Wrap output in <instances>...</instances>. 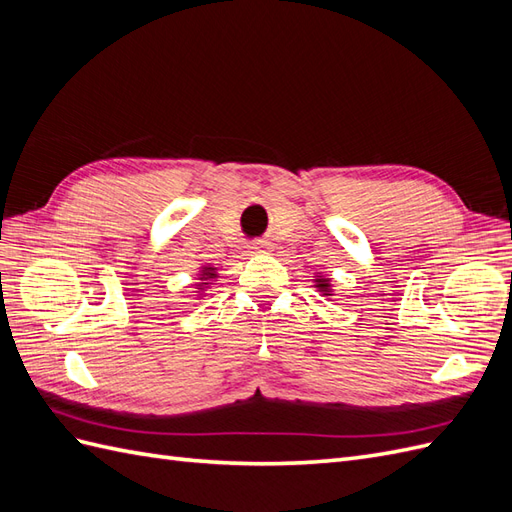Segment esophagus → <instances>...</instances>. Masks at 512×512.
Returning <instances> with one entry per match:
<instances>
[{
    "label": "esophagus",
    "mask_w": 512,
    "mask_h": 512,
    "mask_svg": "<svg viewBox=\"0 0 512 512\" xmlns=\"http://www.w3.org/2000/svg\"><path fill=\"white\" fill-rule=\"evenodd\" d=\"M250 252L252 254H269V243L267 241H254L250 245Z\"/></svg>",
    "instance_id": "34e87169"
}]
</instances>
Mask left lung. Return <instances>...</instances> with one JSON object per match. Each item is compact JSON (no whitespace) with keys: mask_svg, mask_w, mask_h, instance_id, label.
I'll return each mask as SVG.
<instances>
[{"mask_svg":"<svg viewBox=\"0 0 512 512\" xmlns=\"http://www.w3.org/2000/svg\"><path fill=\"white\" fill-rule=\"evenodd\" d=\"M316 288L324 294V297H331V294H333V290H331V280H329V277H322V275H318Z\"/></svg>","mask_w":512,"mask_h":512,"instance_id":"left-lung-1","label":"left lung"}]
</instances>
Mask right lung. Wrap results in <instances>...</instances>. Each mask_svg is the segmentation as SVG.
I'll use <instances>...</instances> for the list:
<instances>
[{"label": "right lung", "instance_id": "add662e5", "mask_svg": "<svg viewBox=\"0 0 512 512\" xmlns=\"http://www.w3.org/2000/svg\"><path fill=\"white\" fill-rule=\"evenodd\" d=\"M215 277H218V271H215V267H211V265H203V267H200V271H198V282H200V284H196L198 294L203 292L205 288H209V284L215 280ZM200 297H203V294H200Z\"/></svg>", "mask_w": 512, "mask_h": 512}]
</instances>
